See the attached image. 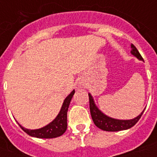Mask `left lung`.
Instances as JSON below:
<instances>
[{
  "label": "left lung",
  "mask_w": 157,
  "mask_h": 157,
  "mask_svg": "<svg viewBox=\"0 0 157 157\" xmlns=\"http://www.w3.org/2000/svg\"><path fill=\"white\" fill-rule=\"evenodd\" d=\"M131 54L135 56L138 59L144 61V59L142 58L141 54H139V50L134 46L133 44H131ZM89 99H90V114L93 119V121L96 126L99 129H103L104 131H121V130H124L131 128L139 121V120L141 118L142 115L144 113V109L140 114L136 117L134 119L130 120H118L114 119L112 117H107V115L101 112L98 109V107L96 106L94 100L90 94L89 93Z\"/></svg>",
  "instance_id": "1"
}]
</instances>
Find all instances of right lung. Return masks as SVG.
Masks as SVG:
<instances>
[{
    "label": "right lung",
    "mask_w": 157,
    "mask_h": 157,
    "mask_svg": "<svg viewBox=\"0 0 157 157\" xmlns=\"http://www.w3.org/2000/svg\"><path fill=\"white\" fill-rule=\"evenodd\" d=\"M75 94V90H72L70 93L67 97L63 101V103L62 105L60 112L55 117V119L51 121L50 124L47 125L36 129H28L23 127L19 123V126L23 131L27 133L28 135L35 138H39V139H53V138H57L63 135L65 133L67 127V110H68L69 104L71 103L72 96Z\"/></svg>",
    "instance_id": "1"
}]
</instances>
